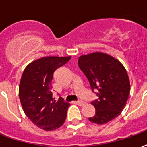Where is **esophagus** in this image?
Returning <instances> with one entry per match:
<instances>
[{"instance_id": "esophagus-1", "label": "esophagus", "mask_w": 147, "mask_h": 147, "mask_svg": "<svg viewBox=\"0 0 147 147\" xmlns=\"http://www.w3.org/2000/svg\"><path fill=\"white\" fill-rule=\"evenodd\" d=\"M76 103L78 105H81V106H82V105H84L86 104V102H85V101H83V100H78V101H77Z\"/></svg>"}]
</instances>
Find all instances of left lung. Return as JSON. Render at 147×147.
<instances>
[{"label":"left lung","instance_id":"1","mask_svg":"<svg viewBox=\"0 0 147 147\" xmlns=\"http://www.w3.org/2000/svg\"><path fill=\"white\" fill-rule=\"evenodd\" d=\"M78 66L99 99L92 102L96 114L88 119L97 124L111 121L121 114L130 93V82L122 63L110 55L93 52L81 55Z\"/></svg>","mask_w":147,"mask_h":147}]
</instances>
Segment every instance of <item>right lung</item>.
Returning <instances> with one entry per match:
<instances>
[{"instance_id":"add662e5","label":"right lung","mask_w":147,"mask_h":147,"mask_svg":"<svg viewBox=\"0 0 147 147\" xmlns=\"http://www.w3.org/2000/svg\"><path fill=\"white\" fill-rule=\"evenodd\" d=\"M71 56H46L27 65L21 77L19 96L26 116L37 127L53 131L65 121L69 103L52 98L53 74L66 64Z\"/></svg>"}]
</instances>
